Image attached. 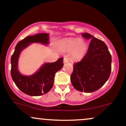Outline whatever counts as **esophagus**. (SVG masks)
Wrapping results in <instances>:
<instances>
[{"instance_id": "34e87169", "label": "esophagus", "mask_w": 126, "mask_h": 126, "mask_svg": "<svg viewBox=\"0 0 126 126\" xmlns=\"http://www.w3.org/2000/svg\"><path fill=\"white\" fill-rule=\"evenodd\" d=\"M69 62V59L67 57H64V59H63V63H68Z\"/></svg>"}]
</instances>
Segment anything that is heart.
<instances>
[{
	"label": "heart",
	"mask_w": 126,
	"mask_h": 126,
	"mask_svg": "<svg viewBox=\"0 0 126 126\" xmlns=\"http://www.w3.org/2000/svg\"><path fill=\"white\" fill-rule=\"evenodd\" d=\"M59 48L63 52L72 51L73 58L80 60L85 57L88 50V46L86 41L79 38L64 39L60 42Z\"/></svg>",
	"instance_id": "obj_1"
}]
</instances>
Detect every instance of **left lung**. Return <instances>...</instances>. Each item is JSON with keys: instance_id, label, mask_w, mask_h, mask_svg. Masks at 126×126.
Here are the masks:
<instances>
[{"instance_id": "8db88e82", "label": "left lung", "mask_w": 126, "mask_h": 126, "mask_svg": "<svg viewBox=\"0 0 126 126\" xmlns=\"http://www.w3.org/2000/svg\"><path fill=\"white\" fill-rule=\"evenodd\" d=\"M82 35L91 41L85 57L73 64L70 80L76 90L93 92L102 87L110 76L111 56L104 42L88 33Z\"/></svg>"}]
</instances>
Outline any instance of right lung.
Returning a JSON list of instances; mask_svg holds the SVG:
<instances>
[{"label":"right lung","instance_id":"obj_1","mask_svg":"<svg viewBox=\"0 0 126 126\" xmlns=\"http://www.w3.org/2000/svg\"><path fill=\"white\" fill-rule=\"evenodd\" d=\"M48 34L41 33L28 36L16 46L11 57V76L15 85L22 92L31 96H40L47 93L53 87L55 73L63 66V58L54 63H44L35 73L31 76L21 75L18 70V62L21 51L32 43L48 44Z\"/></svg>","mask_w":126,"mask_h":126}]
</instances>
